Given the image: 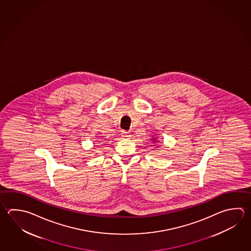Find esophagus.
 I'll return each mask as SVG.
<instances>
[{
	"label": "esophagus",
	"mask_w": 251,
	"mask_h": 251,
	"mask_svg": "<svg viewBox=\"0 0 251 251\" xmlns=\"http://www.w3.org/2000/svg\"><path fill=\"white\" fill-rule=\"evenodd\" d=\"M122 137H123V138H128L130 137V135L127 131L123 130V131H122Z\"/></svg>",
	"instance_id": "34e87169"
}]
</instances>
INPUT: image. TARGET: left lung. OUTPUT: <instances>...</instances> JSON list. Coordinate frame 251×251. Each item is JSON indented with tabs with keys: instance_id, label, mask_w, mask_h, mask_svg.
<instances>
[{
	"instance_id": "obj_1",
	"label": "left lung",
	"mask_w": 251,
	"mask_h": 251,
	"mask_svg": "<svg viewBox=\"0 0 251 251\" xmlns=\"http://www.w3.org/2000/svg\"><path fill=\"white\" fill-rule=\"evenodd\" d=\"M151 141L152 144H154V145H157V143L159 142L158 140H157V137H152V138H151ZM158 147V146H156V147Z\"/></svg>"
}]
</instances>
